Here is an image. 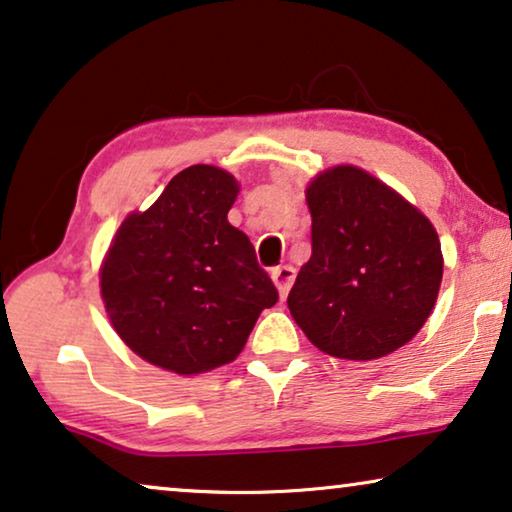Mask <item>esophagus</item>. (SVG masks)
Listing matches in <instances>:
<instances>
[{
	"label": "esophagus",
	"mask_w": 512,
	"mask_h": 512,
	"mask_svg": "<svg viewBox=\"0 0 512 512\" xmlns=\"http://www.w3.org/2000/svg\"><path fill=\"white\" fill-rule=\"evenodd\" d=\"M270 277L274 281V286L279 288L281 298H286L288 291H291L293 281H295V268L293 265H277V268H272Z\"/></svg>",
	"instance_id": "34e87169"
}]
</instances>
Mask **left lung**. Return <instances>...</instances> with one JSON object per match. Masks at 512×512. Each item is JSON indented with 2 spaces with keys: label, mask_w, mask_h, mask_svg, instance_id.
I'll list each match as a JSON object with an SVG mask.
<instances>
[{
  "label": "left lung",
  "mask_w": 512,
  "mask_h": 512,
  "mask_svg": "<svg viewBox=\"0 0 512 512\" xmlns=\"http://www.w3.org/2000/svg\"><path fill=\"white\" fill-rule=\"evenodd\" d=\"M307 205L311 258L288 309L309 342L346 360H376L411 342L443 277L432 221L355 166L316 175Z\"/></svg>",
  "instance_id": "obj_1"
}]
</instances>
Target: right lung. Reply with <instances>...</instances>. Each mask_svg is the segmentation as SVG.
I'll use <instances>...</instances> for the list:
<instances>
[{
    "label": "right lung",
    "mask_w": 512,
    "mask_h": 512,
    "mask_svg": "<svg viewBox=\"0 0 512 512\" xmlns=\"http://www.w3.org/2000/svg\"><path fill=\"white\" fill-rule=\"evenodd\" d=\"M238 191L226 170L189 166L117 228L101 298L122 342L152 365L180 376L226 365L279 300L254 244L228 224Z\"/></svg>",
    "instance_id": "1"
}]
</instances>
